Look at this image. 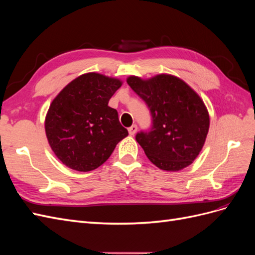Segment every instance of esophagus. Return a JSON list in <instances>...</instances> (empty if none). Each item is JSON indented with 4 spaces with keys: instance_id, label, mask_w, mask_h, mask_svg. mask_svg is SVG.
Instances as JSON below:
<instances>
[{
    "instance_id": "34e87169",
    "label": "esophagus",
    "mask_w": 255,
    "mask_h": 255,
    "mask_svg": "<svg viewBox=\"0 0 255 255\" xmlns=\"http://www.w3.org/2000/svg\"><path fill=\"white\" fill-rule=\"evenodd\" d=\"M137 132V126L136 125H133L132 127L128 128V133L129 135H135Z\"/></svg>"
}]
</instances>
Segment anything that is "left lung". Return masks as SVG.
Returning <instances> with one entry per match:
<instances>
[{"mask_svg": "<svg viewBox=\"0 0 255 255\" xmlns=\"http://www.w3.org/2000/svg\"><path fill=\"white\" fill-rule=\"evenodd\" d=\"M127 82L151 112L150 130L136 135L146 157L166 171L189 166L202 150L210 128L202 99L189 85L170 74L148 80L132 75Z\"/></svg>", "mask_w": 255, "mask_h": 255, "instance_id": "8db88e82", "label": "left lung"}]
</instances>
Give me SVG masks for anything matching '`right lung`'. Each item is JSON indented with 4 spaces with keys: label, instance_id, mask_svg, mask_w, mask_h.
I'll return each mask as SVG.
<instances>
[{
    "label": "right lung",
    "instance_id": "1",
    "mask_svg": "<svg viewBox=\"0 0 255 255\" xmlns=\"http://www.w3.org/2000/svg\"><path fill=\"white\" fill-rule=\"evenodd\" d=\"M122 85L118 79L90 72L80 75L53 100L44 128L51 149L67 167L95 170L128 135L110 99Z\"/></svg>",
    "mask_w": 255,
    "mask_h": 255
}]
</instances>
